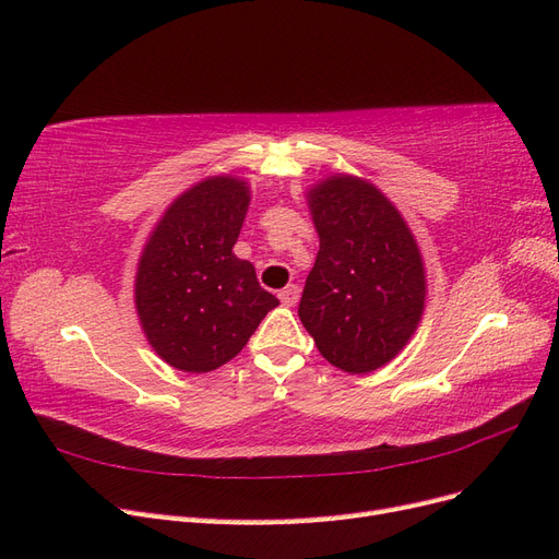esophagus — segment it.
<instances>
[{"instance_id":"esophagus-1","label":"esophagus","mask_w":559,"mask_h":559,"mask_svg":"<svg viewBox=\"0 0 559 559\" xmlns=\"http://www.w3.org/2000/svg\"><path fill=\"white\" fill-rule=\"evenodd\" d=\"M277 296H280V300H282V306H286V308H294L296 302H298L300 289H298L296 284H289V286H284V289H282Z\"/></svg>"}]
</instances>
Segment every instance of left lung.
Here are the masks:
<instances>
[{"label":"left lung","mask_w":559,"mask_h":559,"mask_svg":"<svg viewBox=\"0 0 559 559\" xmlns=\"http://www.w3.org/2000/svg\"><path fill=\"white\" fill-rule=\"evenodd\" d=\"M319 251L298 306L321 357L349 376L386 366L415 335L427 270L403 214L376 183L331 175L308 191Z\"/></svg>","instance_id":"8db88e82"}]
</instances>
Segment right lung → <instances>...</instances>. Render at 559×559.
<instances>
[{
  "mask_svg": "<svg viewBox=\"0 0 559 559\" xmlns=\"http://www.w3.org/2000/svg\"><path fill=\"white\" fill-rule=\"evenodd\" d=\"M251 202L242 177L214 175L177 195L148 233L134 273V310L148 345L183 373L238 357L280 306L233 253Z\"/></svg>",
  "mask_w": 559,
  "mask_h": 559,
  "instance_id": "obj_1",
  "label": "right lung"
}]
</instances>
